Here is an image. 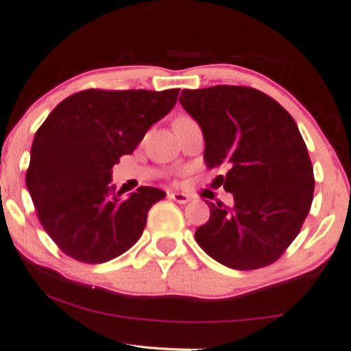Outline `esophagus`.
I'll list each match as a JSON object with an SVG mask.
<instances>
[{"label": "esophagus", "mask_w": 351, "mask_h": 351, "mask_svg": "<svg viewBox=\"0 0 351 351\" xmlns=\"http://www.w3.org/2000/svg\"><path fill=\"white\" fill-rule=\"evenodd\" d=\"M169 199L175 200L176 204H187L191 200V197L184 194V192H169Z\"/></svg>", "instance_id": "1"}]
</instances>
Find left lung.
<instances>
[{"label":"left lung","instance_id":"8db88e82","mask_svg":"<svg viewBox=\"0 0 351 351\" xmlns=\"http://www.w3.org/2000/svg\"><path fill=\"white\" fill-rule=\"evenodd\" d=\"M180 103L204 132L206 167H229L219 178L234 194L232 206L206 202L210 219L195 230L197 243L235 270L274 264L298 237L313 200V167L298 124L253 87L182 90Z\"/></svg>","mask_w":351,"mask_h":351}]
</instances>
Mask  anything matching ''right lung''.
Here are the masks:
<instances>
[{"instance_id": "1", "label": "right lung", "mask_w": 351, "mask_h": 351, "mask_svg": "<svg viewBox=\"0 0 351 351\" xmlns=\"http://www.w3.org/2000/svg\"><path fill=\"white\" fill-rule=\"evenodd\" d=\"M178 93L88 88L58 103L38 128L27 187L39 223L66 256L101 264L140 239L147 211L165 192L141 186L122 199L111 170L169 114Z\"/></svg>"}]
</instances>
